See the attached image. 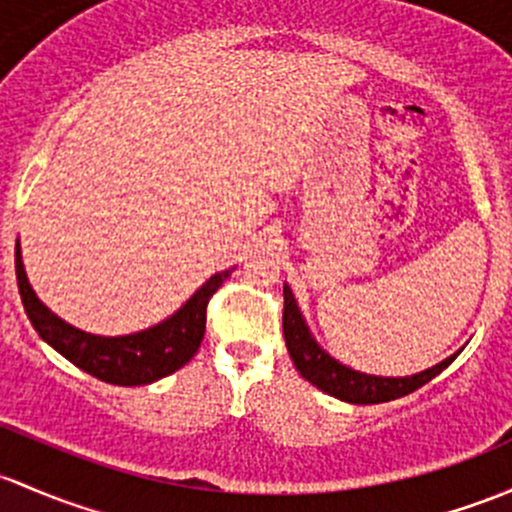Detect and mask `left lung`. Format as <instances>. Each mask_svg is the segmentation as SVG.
Segmentation results:
<instances>
[{"label":"left lung","mask_w":512,"mask_h":512,"mask_svg":"<svg viewBox=\"0 0 512 512\" xmlns=\"http://www.w3.org/2000/svg\"><path fill=\"white\" fill-rule=\"evenodd\" d=\"M282 326L287 351L292 355L301 378H306L311 385L328 392L331 397L353 402V405H380V402H390L397 400V397L410 395V392L427 385L432 378H437L441 370L449 368L451 360L456 358V355H451V358L441 360L434 368L422 370L417 375H407V378H378V375H365L358 373V370L346 368L338 360H333L326 351H321L319 343L311 338L309 328H306L299 314L292 289L287 284H284Z\"/></svg>","instance_id":"obj_1"}]
</instances>
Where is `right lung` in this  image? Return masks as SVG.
Listing matches in <instances>:
<instances>
[{"label":"right lung","mask_w":512,"mask_h":512,"mask_svg":"<svg viewBox=\"0 0 512 512\" xmlns=\"http://www.w3.org/2000/svg\"><path fill=\"white\" fill-rule=\"evenodd\" d=\"M228 270L213 274L171 319L132 336H93L73 328L46 309L29 287L16 242V282L26 316L48 346L80 370L110 385H149L184 368L193 358L206 333L208 301L228 277Z\"/></svg>","instance_id":"obj_1"}]
</instances>
